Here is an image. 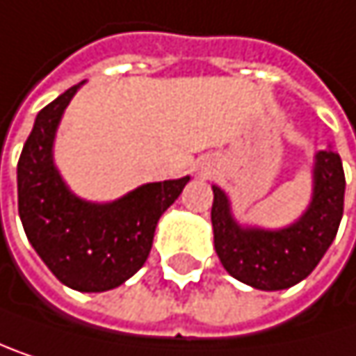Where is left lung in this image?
Returning a JSON list of instances; mask_svg holds the SVG:
<instances>
[{
	"instance_id": "obj_1",
	"label": "left lung",
	"mask_w": 356,
	"mask_h": 356,
	"mask_svg": "<svg viewBox=\"0 0 356 356\" xmlns=\"http://www.w3.org/2000/svg\"><path fill=\"white\" fill-rule=\"evenodd\" d=\"M344 186L340 155L332 149L317 151L311 203L294 224L280 230L241 226L226 193L211 186L213 245L224 269L257 290H284L305 280L336 238L344 211Z\"/></svg>"
}]
</instances>
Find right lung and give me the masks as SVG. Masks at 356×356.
<instances>
[{
	"label": "right lung",
	"mask_w": 356,
	"mask_h": 356,
	"mask_svg": "<svg viewBox=\"0 0 356 356\" xmlns=\"http://www.w3.org/2000/svg\"><path fill=\"white\" fill-rule=\"evenodd\" d=\"M81 87H70L37 113L18 159V213L29 243L62 284L103 292L145 266L161 213L191 176L143 184L111 203L76 197L54 163V138Z\"/></svg>",
	"instance_id": "obj_1"
}]
</instances>
